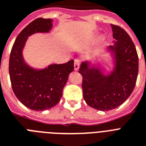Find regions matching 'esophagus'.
Segmentation results:
<instances>
[{"instance_id": "34e87169", "label": "esophagus", "mask_w": 146, "mask_h": 146, "mask_svg": "<svg viewBox=\"0 0 146 146\" xmlns=\"http://www.w3.org/2000/svg\"><path fill=\"white\" fill-rule=\"evenodd\" d=\"M80 61L79 60H74V70L78 71L79 69V67H80Z\"/></svg>"}]
</instances>
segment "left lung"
<instances>
[{
  "instance_id": "left-lung-1",
  "label": "left lung",
  "mask_w": 146,
  "mask_h": 146,
  "mask_svg": "<svg viewBox=\"0 0 146 146\" xmlns=\"http://www.w3.org/2000/svg\"><path fill=\"white\" fill-rule=\"evenodd\" d=\"M111 27L116 41L106 49L110 56L111 69L104 73V60L100 56L84 61L79 69L83 76L85 102L102 111L115 109L129 98L135 87L139 68L137 50L130 36L119 26Z\"/></svg>"
}]
</instances>
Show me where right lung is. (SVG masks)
Masks as SVG:
<instances>
[{
    "mask_svg": "<svg viewBox=\"0 0 146 146\" xmlns=\"http://www.w3.org/2000/svg\"><path fill=\"white\" fill-rule=\"evenodd\" d=\"M52 28V19L38 18L33 21L17 36L9 56V78L14 94L25 107L36 111L50 109L60 102L68 75L74 71V60L42 68L25 61L23 50L29 36L50 33Z\"/></svg>",
    "mask_w": 146,
    "mask_h": 146,
    "instance_id": "right-lung-1",
    "label": "right lung"
}]
</instances>
